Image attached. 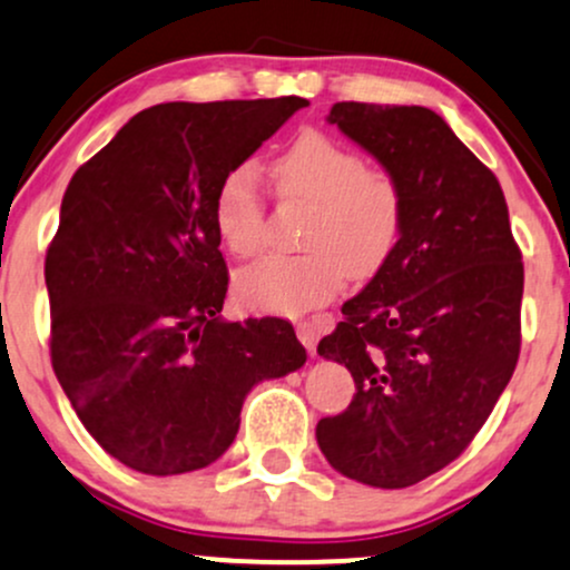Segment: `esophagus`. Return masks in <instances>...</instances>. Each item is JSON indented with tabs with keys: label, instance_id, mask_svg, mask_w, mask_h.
I'll use <instances>...</instances> for the list:
<instances>
[{
	"label": "esophagus",
	"instance_id": "1",
	"mask_svg": "<svg viewBox=\"0 0 570 570\" xmlns=\"http://www.w3.org/2000/svg\"><path fill=\"white\" fill-rule=\"evenodd\" d=\"M296 333H298L301 344L306 346V352L314 354V346H317V336H320L317 327H314V323H306V320H304V323L296 325Z\"/></svg>",
	"mask_w": 570,
	"mask_h": 570
}]
</instances>
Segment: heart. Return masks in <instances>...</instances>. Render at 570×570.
Wrapping results in <instances>:
<instances>
[{"label": "heart", "mask_w": 570, "mask_h": 570, "mask_svg": "<svg viewBox=\"0 0 570 570\" xmlns=\"http://www.w3.org/2000/svg\"><path fill=\"white\" fill-rule=\"evenodd\" d=\"M274 189L291 205L312 207L304 256H272L237 277V296L258 312L301 314L325 304L346 277L367 279L390 261L403 234L405 194L384 167H367L350 146L304 130L272 165ZM213 220L239 258L266 239V199L256 170L239 165L220 178Z\"/></svg>", "instance_id": "heart-1"}]
</instances>
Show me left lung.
<instances>
[{
    "instance_id": "obj_1",
    "label": "left lung",
    "mask_w": 570,
    "mask_h": 570,
    "mask_svg": "<svg viewBox=\"0 0 570 570\" xmlns=\"http://www.w3.org/2000/svg\"><path fill=\"white\" fill-rule=\"evenodd\" d=\"M327 122L400 180L405 220L317 346L357 386L344 413L320 419L317 443L344 478L407 488L464 453L510 384L523 256L497 176L432 109L341 100Z\"/></svg>"
}]
</instances>
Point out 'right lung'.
Returning <instances> with one entry per match:
<instances>
[{"mask_svg": "<svg viewBox=\"0 0 570 570\" xmlns=\"http://www.w3.org/2000/svg\"><path fill=\"white\" fill-rule=\"evenodd\" d=\"M309 100L144 109L73 173L45 258L52 371L85 430L144 474L234 443L247 392L306 363L291 323L220 320V178Z\"/></svg>", "mask_w": 570, "mask_h": 570, "instance_id": "right-lung-1", "label": "right lung"}]
</instances>
